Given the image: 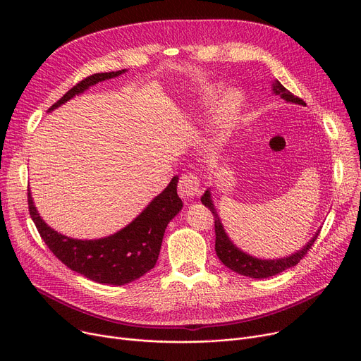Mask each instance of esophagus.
<instances>
[{"mask_svg": "<svg viewBox=\"0 0 361 361\" xmlns=\"http://www.w3.org/2000/svg\"><path fill=\"white\" fill-rule=\"evenodd\" d=\"M178 195L184 200H192L199 197L202 195V187H200L199 178L192 173L183 174L178 181Z\"/></svg>", "mask_w": 361, "mask_h": 361, "instance_id": "esophagus-1", "label": "esophagus"}]
</instances>
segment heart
Listing matches in <instances>:
<instances>
[{
  "label": "heart",
  "mask_w": 361,
  "mask_h": 361,
  "mask_svg": "<svg viewBox=\"0 0 361 361\" xmlns=\"http://www.w3.org/2000/svg\"><path fill=\"white\" fill-rule=\"evenodd\" d=\"M218 89L215 86H203L199 90V104L203 109L211 107L209 114V126L212 131V146L222 142L225 137L230 136V133L234 130L243 108V94L235 90H225L222 92L216 101Z\"/></svg>",
  "instance_id": "heart-1"
}]
</instances>
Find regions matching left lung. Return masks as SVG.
Instances as JSON below:
<instances>
[{
	"label": "left lung",
	"instance_id": "obj_1",
	"mask_svg": "<svg viewBox=\"0 0 361 361\" xmlns=\"http://www.w3.org/2000/svg\"><path fill=\"white\" fill-rule=\"evenodd\" d=\"M272 92L278 97H281L283 101L291 102V104H298V105H305V101L294 97V94L283 87L278 80H275L272 83ZM202 203L214 214L215 218V252L216 256L219 257V260L225 264L226 268L231 269L233 272L243 275V276H250V278H269L274 275H278L281 272H283L288 268L295 267V264L306 256V253L309 252V249L313 245V243L316 241L319 231H316V234L312 237V240L302 247L301 250H297L295 253H291L290 256L286 257H279V259H259L255 256H250L245 252H243L241 249H238L237 245L231 241V238L228 237V234L225 233L224 225L221 222V218L215 209V204L211 196V190L207 188L204 192V195L202 196Z\"/></svg>",
	"mask_w": 361,
	"mask_h": 361
}]
</instances>
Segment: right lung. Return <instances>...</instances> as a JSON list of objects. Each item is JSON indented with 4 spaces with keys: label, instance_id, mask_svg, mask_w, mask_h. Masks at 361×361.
Wrapping results in <instances>:
<instances>
[{
    "label": "right lung",
    "instance_id": "obj_1",
    "mask_svg": "<svg viewBox=\"0 0 361 361\" xmlns=\"http://www.w3.org/2000/svg\"><path fill=\"white\" fill-rule=\"evenodd\" d=\"M126 71L127 70H118L89 75L71 87L48 112L78 97L90 86L117 78ZM177 183L178 177L176 176L165 187V190L123 230L104 238L79 240L52 230L37 212L30 190L27 193L29 212L48 249L67 268L94 282L124 286V283L139 279L157 264L166 225L177 216L183 207V202L177 195Z\"/></svg>",
    "mask_w": 361,
    "mask_h": 361
}]
</instances>
